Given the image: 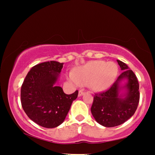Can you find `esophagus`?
<instances>
[{"label": "esophagus", "instance_id": "esophagus-1", "mask_svg": "<svg viewBox=\"0 0 155 155\" xmlns=\"http://www.w3.org/2000/svg\"><path fill=\"white\" fill-rule=\"evenodd\" d=\"M84 91L83 90H79V91H78V96H82L83 94H84Z\"/></svg>", "mask_w": 155, "mask_h": 155}]
</instances>
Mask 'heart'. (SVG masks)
Masks as SVG:
<instances>
[{
  "label": "heart",
  "mask_w": 155,
  "mask_h": 155,
  "mask_svg": "<svg viewBox=\"0 0 155 155\" xmlns=\"http://www.w3.org/2000/svg\"><path fill=\"white\" fill-rule=\"evenodd\" d=\"M118 72L117 65L113 62L94 61L88 63L70 73L69 80L76 85H88L91 90L103 91L111 86Z\"/></svg>",
  "instance_id": "b5f03b06"
}]
</instances>
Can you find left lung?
Returning a JSON list of instances; mask_svg holds the SVG:
<instances>
[{
    "label": "left lung",
    "mask_w": 155,
    "mask_h": 155,
    "mask_svg": "<svg viewBox=\"0 0 155 155\" xmlns=\"http://www.w3.org/2000/svg\"><path fill=\"white\" fill-rule=\"evenodd\" d=\"M117 61L123 72L108 90L95 94L91 107L96 121L106 127H114L125 122L135 114L140 101L137 77L124 62ZM124 78L128 82L123 88H127V92L122 98L119 96L121 88L119 83Z\"/></svg>",
    "instance_id": "8db88e82"
}]
</instances>
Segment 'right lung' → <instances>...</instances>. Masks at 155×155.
Returning a JSON list of instances; mask_svg holds the SVG:
<instances>
[{"label": "right lung", "mask_w": 155, "mask_h": 155, "mask_svg": "<svg viewBox=\"0 0 155 155\" xmlns=\"http://www.w3.org/2000/svg\"><path fill=\"white\" fill-rule=\"evenodd\" d=\"M64 63L51 61L35 65L21 87V104L29 118L41 127L51 128L64 121L78 90L65 94L55 83Z\"/></svg>", "instance_id": "obj_1"}]
</instances>
